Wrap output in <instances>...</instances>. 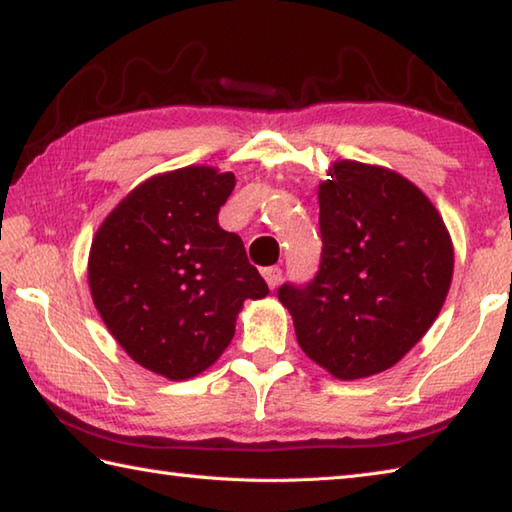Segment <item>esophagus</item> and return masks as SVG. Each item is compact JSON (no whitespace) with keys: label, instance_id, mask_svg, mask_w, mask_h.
Returning <instances> with one entry per match:
<instances>
[{"label":"esophagus","instance_id":"obj_1","mask_svg":"<svg viewBox=\"0 0 512 512\" xmlns=\"http://www.w3.org/2000/svg\"><path fill=\"white\" fill-rule=\"evenodd\" d=\"M262 275H264V279H266L268 288H273V290H275V288L281 284V268H277V266L264 268V270H262Z\"/></svg>","mask_w":512,"mask_h":512}]
</instances>
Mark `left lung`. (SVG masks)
<instances>
[{
	"label": "left lung",
	"mask_w": 512,
	"mask_h": 512,
	"mask_svg": "<svg viewBox=\"0 0 512 512\" xmlns=\"http://www.w3.org/2000/svg\"><path fill=\"white\" fill-rule=\"evenodd\" d=\"M319 184L321 264L279 301L314 363L356 380L394 367L436 321L453 277L440 213L400 173L334 162Z\"/></svg>",
	"instance_id": "8db88e82"
}]
</instances>
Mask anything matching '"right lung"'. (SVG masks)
<instances>
[{"label": "right lung", "instance_id": "add662e5", "mask_svg": "<svg viewBox=\"0 0 512 512\" xmlns=\"http://www.w3.org/2000/svg\"><path fill=\"white\" fill-rule=\"evenodd\" d=\"M233 173L182 167L145 180L94 235V306L138 365L171 380L211 367L231 343L246 299L268 286L244 242L217 224Z\"/></svg>", "mask_w": 512, "mask_h": 512}]
</instances>
